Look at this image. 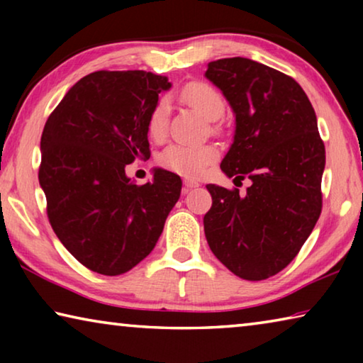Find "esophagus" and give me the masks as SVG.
<instances>
[{"instance_id":"esophagus-1","label":"esophagus","mask_w":363,"mask_h":363,"mask_svg":"<svg viewBox=\"0 0 363 363\" xmlns=\"http://www.w3.org/2000/svg\"><path fill=\"white\" fill-rule=\"evenodd\" d=\"M184 186H186L187 189H195V187L200 186V182L194 181V179H186V181H184Z\"/></svg>"}]
</instances>
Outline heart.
Masks as SVG:
<instances>
[{"mask_svg": "<svg viewBox=\"0 0 363 363\" xmlns=\"http://www.w3.org/2000/svg\"><path fill=\"white\" fill-rule=\"evenodd\" d=\"M182 102L194 108L200 116L208 121H216L224 113V99L218 89L213 86L194 82L184 86L179 93ZM168 128V104L167 101H158L152 108L149 116V134L150 138L160 140L164 138ZM218 158V150L211 145H169L162 153L160 162L164 168L173 173L187 177H196L205 173L208 164Z\"/></svg>", "mask_w": 363, "mask_h": 363, "instance_id": "b5f03b06", "label": "heart"}]
</instances>
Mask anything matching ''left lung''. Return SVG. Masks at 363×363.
<instances>
[{
	"label": "left lung",
	"mask_w": 363,
	"mask_h": 363,
	"mask_svg": "<svg viewBox=\"0 0 363 363\" xmlns=\"http://www.w3.org/2000/svg\"><path fill=\"white\" fill-rule=\"evenodd\" d=\"M205 77L235 116L220 169L251 181L245 195L208 184L206 242L240 279H269L294 259L320 216L325 145L317 116L293 78L256 60H213Z\"/></svg>",
	"instance_id": "left-lung-1"
}]
</instances>
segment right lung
<instances>
[{"label":"right lung","instance_id":"obj_1","mask_svg":"<svg viewBox=\"0 0 363 363\" xmlns=\"http://www.w3.org/2000/svg\"><path fill=\"white\" fill-rule=\"evenodd\" d=\"M167 77L144 70L94 72L72 86L41 136L40 186L48 218L72 256L120 275L150 255L181 196L182 181L158 168L138 186L125 173L149 158V116Z\"/></svg>","mask_w":363,"mask_h":363}]
</instances>
